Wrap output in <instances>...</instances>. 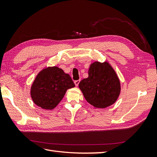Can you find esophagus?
I'll return each mask as SVG.
<instances>
[{
	"label": "esophagus",
	"mask_w": 157,
	"mask_h": 157,
	"mask_svg": "<svg viewBox=\"0 0 157 157\" xmlns=\"http://www.w3.org/2000/svg\"><path fill=\"white\" fill-rule=\"evenodd\" d=\"M79 82H80V80H79V79H78V80H75V81L74 82L75 85L76 86H78L79 85Z\"/></svg>",
	"instance_id": "esophagus-1"
}]
</instances>
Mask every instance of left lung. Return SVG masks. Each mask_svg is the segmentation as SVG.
I'll return each instance as SVG.
<instances>
[{
    "label": "left lung",
    "instance_id": "obj_1",
    "mask_svg": "<svg viewBox=\"0 0 157 157\" xmlns=\"http://www.w3.org/2000/svg\"><path fill=\"white\" fill-rule=\"evenodd\" d=\"M79 88L90 104L101 109L115 103L121 90L118 77L107 62L92 63L88 78L79 82Z\"/></svg>",
    "mask_w": 157,
    "mask_h": 157
}]
</instances>
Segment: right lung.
<instances>
[{"label":"right lung","mask_w":157,"mask_h":157,"mask_svg":"<svg viewBox=\"0 0 157 157\" xmlns=\"http://www.w3.org/2000/svg\"><path fill=\"white\" fill-rule=\"evenodd\" d=\"M74 86L71 77L61 69L48 67L36 76L31 88V96L36 105L51 110L61 102L67 90Z\"/></svg>","instance_id":"right-lung-1"}]
</instances>
